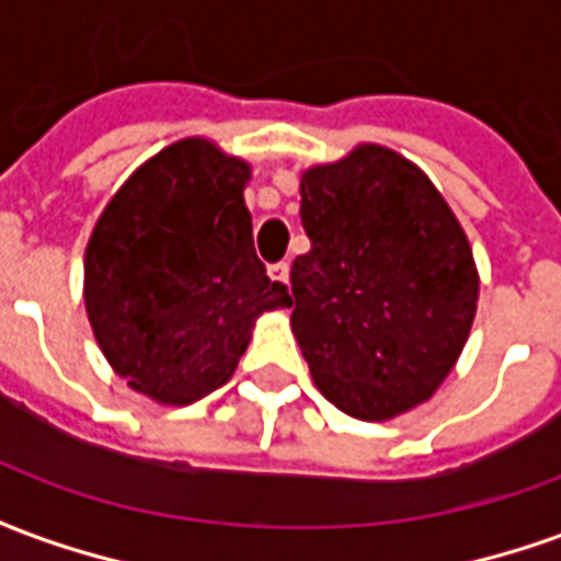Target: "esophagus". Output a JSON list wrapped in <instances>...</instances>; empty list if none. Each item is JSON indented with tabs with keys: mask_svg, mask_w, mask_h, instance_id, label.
Masks as SVG:
<instances>
[{
	"mask_svg": "<svg viewBox=\"0 0 561 561\" xmlns=\"http://www.w3.org/2000/svg\"><path fill=\"white\" fill-rule=\"evenodd\" d=\"M267 273L273 282H288V261H276V264H270Z\"/></svg>",
	"mask_w": 561,
	"mask_h": 561,
	"instance_id": "obj_1",
	"label": "esophagus"
}]
</instances>
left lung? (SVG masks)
<instances>
[{
    "instance_id": "8db88e82",
    "label": "left lung",
    "mask_w": 561,
    "mask_h": 561,
    "mask_svg": "<svg viewBox=\"0 0 561 561\" xmlns=\"http://www.w3.org/2000/svg\"><path fill=\"white\" fill-rule=\"evenodd\" d=\"M309 252L291 264L294 336L318 388L360 421L430 400L469 340L478 270L412 161L357 147L300 180Z\"/></svg>"
}]
</instances>
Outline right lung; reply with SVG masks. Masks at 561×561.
Instances as JSON below:
<instances>
[{"instance_id":"1","label":"right lung","mask_w":561,"mask_h":561,"mask_svg":"<svg viewBox=\"0 0 561 561\" xmlns=\"http://www.w3.org/2000/svg\"><path fill=\"white\" fill-rule=\"evenodd\" d=\"M249 168L207 140L161 149L87 245V312L104 357L152 400L185 405L231 378L261 312L291 306L255 255Z\"/></svg>"}]
</instances>
